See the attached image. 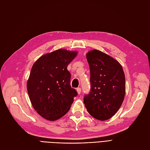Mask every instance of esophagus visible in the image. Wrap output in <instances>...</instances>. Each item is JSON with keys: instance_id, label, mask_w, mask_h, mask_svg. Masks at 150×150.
I'll use <instances>...</instances> for the list:
<instances>
[{"instance_id": "34e87169", "label": "esophagus", "mask_w": 150, "mask_h": 150, "mask_svg": "<svg viewBox=\"0 0 150 150\" xmlns=\"http://www.w3.org/2000/svg\"><path fill=\"white\" fill-rule=\"evenodd\" d=\"M76 91H77V93H78V94H81V89L80 88H77Z\"/></svg>"}]
</instances>
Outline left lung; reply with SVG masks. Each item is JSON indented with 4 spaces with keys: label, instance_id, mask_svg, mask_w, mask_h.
I'll list each match as a JSON object with an SVG mask.
<instances>
[{
    "label": "left lung",
    "instance_id": "8db88e82",
    "mask_svg": "<svg viewBox=\"0 0 150 150\" xmlns=\"http://www.w3.org/2000/svg\"><path fill=\"white\" fill-rule=\"evenodd\" d=\"M90 69L91 91L84 103L90 115L100 121L110 119L123 102L125 76L120 63L96 49L86 54Z\"/></svg>",
    "mask_w": 150,
    "mask_h": 150
}]
</instances>
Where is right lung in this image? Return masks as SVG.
Segmentation results:
<instances>
[{
  "label": "right lung",
  "mask_w": 150,
  "mask_h": 150,
  "mask_svg": "<svg viewBox=\"0 0 150 150\" xmlns=\"http://www.w3.org/2000/svg\"><path fill=\"white\" fill-rule=\"evenodd\" d=\"M78 55L59 49L40 56L33 64L27 83L30 101L44 119L56 121L70 110L77 91L70 85L68 64Z\"/></svg>",
  "instance_id": "obj_1"
}]
</instances>
